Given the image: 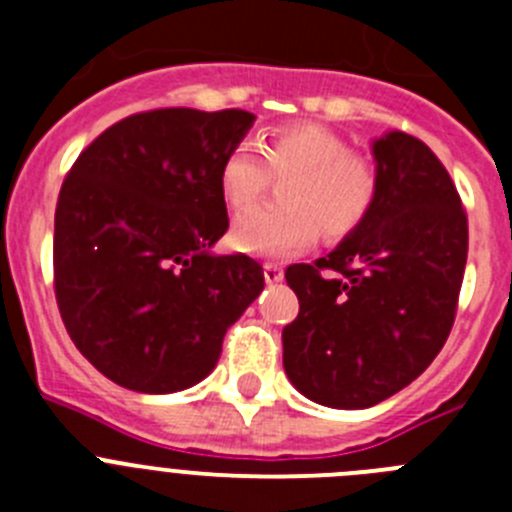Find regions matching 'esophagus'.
I'll use <instances>...</instances> for the list:
<instances>
[{"label": "esophagus", "mask_w": 512, "mask_h": 512, "mask_svg": "<svg viewBox=\"0 0 512 512\" xmlns=\"http://www.w3.org/2000/svg\"><path fill=\"white\" fill-rule=\"evenodd\" d=\"M282 277H284L282 266H277V264H264V279H266V284L282 282Z\"/></svg>", "instance_id": "34e87169"}]
</instances>
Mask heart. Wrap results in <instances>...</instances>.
<instances>
[{"label": "heart", "mask_w": 512, "mask_h": 512, "mask_svg": "<svg viewBox=\"0 0 512 512\" xmlns=\"http://www.w3.org/2000/svg\"><path fill=\"white\" fill-rule=\"evenodd\" d=\"M274 174L287 176L284 202L253 207L233 225V243L253 256H292L318 238V228L341 238L369 215L377 197L372 161L320 125L279 128L261 146L235 143L220 166V192L233 210H246Z\"/></svg>", "instance_id": "1"}]
</instances>
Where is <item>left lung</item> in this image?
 I'll list each match as a JSON object with an SVG mask.
<instances>
[{
    "instance_id": "obj_1",
    "label": "left lung",
    "mask_w": 512,
    "mask_h": 512,
    "mask_svg": "<svg viewBox=\"0 0 512 512\" xmlns=\"http://www.w3.org/2000/svg\"><path fill=\"white\" fill-rule=\"evenodd\" d=\"M377 197L323 259L287 266L300 315L282 330L284 372L310 400L361 410L428 369L451 333L469 251L467 212L423 140H374Z\"/></svg>"
}]
</instances>
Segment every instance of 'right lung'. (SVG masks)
I'll use <instances>...</instances> for the list:
<instances>
[{
  "label": "right lung",
  "mask_w": 512,
  "mask_h": 512,
  "mask_svg": "<svg viewBox=\"0 0 512 512\" xmlns=\"http://www.w3.org/2000/svg\"><path fill=\"white\" fill-rule=\"evenodd\" d=\"M253 120L246 110L138 112L97 135L63 179L58 310L74 346L120 387L164 395L205 379L264 289L259 261L210 253L228 230L220 166Z\"/></svg>",
  "instance_id": "obj_1"
}]
</instances>
